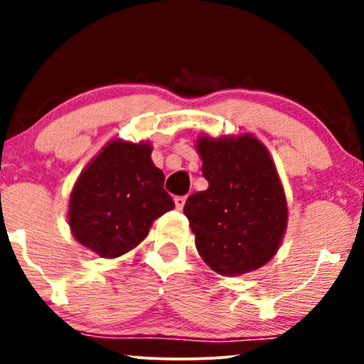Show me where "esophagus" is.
<instances>
[{
  "label": "esophagus",
  "mask_w": 364,
  "mask_h": 364,
  "mask_svg": "<svg viewBox=\"0 0 364 364\" xmlns=\"http://www.w3.org/2000/svg\"><path fill=\"white\" fill-rule=\"evenodd\" d=\"M186 203V196H174V205H176L178 210H183Z\"/></svg>",
  "instance_id": "esophagus-1"
}]
</instances>
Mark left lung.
<instances>
[{"instance_id":"obj_1","label":"left lung","mask_w":364,"mask_h":364,"mask_svg":"<svg viewBox=\"0 0 364 364\" xmlns=\"http://www.w3.org/2000/svg\"><path fill=\"white\" fill-rule=\"evenodd\" d=\"M205 191L188 196L185 215L200 257L215 272L241 275L265 265L287 224L286 196L269 150L252 135L196 144Z\"/></svg>"}]
</instances>
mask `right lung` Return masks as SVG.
<instances>
[{"label": "right lung", "instance_id": "add662e5", "mask_svg": "<svg viewBox=\"0 0 364 364\" xmlns=\"http://www.w3.org/2000/svg\"><path fill=\"white\" fill-rule=\"evenodd\" d=\"M149 144L111 141L83 169L70 196L68 223L78 243L104 258L144 241L157 217L173 210L164 173Z\"/></svg>", "mask_w": 364, "mask_h": 364}]
</instances>
